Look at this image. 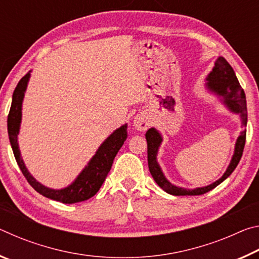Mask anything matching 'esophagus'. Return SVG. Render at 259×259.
I'll return each mask as SVG.
<instances>
[{
    "label": "esophagus",
    "instance_id": "34e87169",
    "mask_svg": "<svg viewBox=\"0 0 259 259\" xmlns=\"http://www.w3.org/2000/svg\"><path fill=\"white\" fill-rule=\"evenodd\" d=\"M134 126L136 128V130H138V131H145V130H147L148 126H150V122H148L147 117L145 115L139 114V115L135 117Z\"/></svg>",
    "mask_w": 259,
    "mask_h": 259
}]
</instances>
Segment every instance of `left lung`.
<instances>
[{"mask_svg": "<svg viewBox=\"0 0 259 259\" xmlns=\"http://www.w3.org/2000/svg\"><path fill=\"white\" fill-rule=\"evenodd\" d=\"M208 87L210 90L217 93L219 96H222L224 98V103L229 106L232 111L235 113H240L241 117H242V124L243 126L247 125V102H245V95L242 89V87L240 85L236 77L233 68L231 67V65L227 63V60L223 57H219L217 59L214 67L212 68V72L209 74L208 76ZM245 136H247V130H243L241 133L240 137L238 138L235 145V152L232 159L231 163L227 168L226 172L224 174L221 179H218L217 182L205 187L195 188V190H184L181 187H176L170 184L164 178L163 174H162L159 164L156 162V153L157 148H159L160 144L162 142L160 134L154 128H151L147 130L145 135L147 140V162H148V169L152 177L154 178L157 185H159L162 190L165 191L166 193L172 195H201L204 194L209 191H211L212 188L218 186L222 182H224L225 179L230 176V175L234 171L236 165L241 160L242 156L244 144H245Z\"/></svg>", "mask_w": 259, "mask_h": 259, "instance_id": "obj_1", "label": "left lung"}]
</instances>
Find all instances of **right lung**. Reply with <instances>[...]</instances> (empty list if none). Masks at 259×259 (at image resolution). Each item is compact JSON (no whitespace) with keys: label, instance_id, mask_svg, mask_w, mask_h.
I'll use <instances>...</instances> for the list:
<instances>
[{"label":"right lung","instance_id":"obj_1","mask_svg":"<svg viewBox=\"0 0 259 259\" xmlns=\"http://www.w3.org/2000/svg\"><path fill=\"white\" fill-rule=\"evenodd\" d=\"M29 78V73L26 74L24 77L18 82L16 89L12 95V103L10 107V112L8 115V134L10 144L14 151L17 163H18L21 172L27 179L29 185L35 191L40 193L46 198L51 200L59 201L63 203H76L81 201H85L93 196L99 191L103 183L106 179L109 170L112 168V163L115 155L117 154L120 148L123 145L124 140L128 137V130L126 124L122 125L120 129L114 131L109 137L105 140L103 145L96 153V155L90 161L89 165L80 174V176L74 182L71 186L64 190H50L46 186L41 185L35 179L30 176L26 169L23 160L20 157V152L18 148V142H17V136H18L20 120H21V103H23L24 94L27 87V82Z\"/></svg>","mask_w":259,"mask_h":259}]
</instances>
